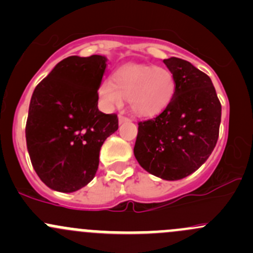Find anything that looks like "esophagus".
Masks as SVG:
<instances>
[{"label":"esophagus","mask_w":253,"mask_h":253,"mask_svg":"<svg viewBox=\"0 0 253 253\" xmlns=\"http://www.w3.org/2000/svg\"><path fill=\"white\" fill-rule=\"evenodd\" d=\"M127 121H128V119H127L126 116H124V115H120L119 116V124L120 125L125 124V122H127Z\"/></svg>","instance_id":"1"}]
</instances>
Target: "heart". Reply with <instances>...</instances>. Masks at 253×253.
<instances>
[{
	"label": "heart",
	"mask_w": 253,
	"mask_h": 253,
	"mask_svg": "<svg viewBox=\"0 0 253 253\" xmlns=\"http://www.w3.org/2000/svg\"><path fill=\"white\" fill-rule=\"evenodd\" d=\"M175 91V79L168 68L148 65H125L111 81H104L99 98L105 108H119L127 98L136 116L153 117L169 105Z\"/></svg>",
	"instance_id": "b5f03b06"
}]
</instances>
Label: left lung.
Returning <instances> with one entry per match:
<instances>
[{
	"label": "left lung",
	"instance_id": "8db88e82",
	"mask_svg": "<svg viewBox=\"0 0 253 253\" xmlns=\"http://www.w3.org/2000/svg\"><path fill=\"white\" fill-rule=\"evenodd\" d=\"M175 79L169 105L138 124L134 157L149 174L181 180L205 164L219 136L221 105L211 78L188 61L164 60Z\"/></svg>",
	"mask_w": 253,
	"mask_h": 253
}]
</instances>
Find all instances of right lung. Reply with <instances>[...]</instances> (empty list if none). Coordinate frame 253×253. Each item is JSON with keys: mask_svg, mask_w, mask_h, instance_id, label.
<instances>
[{"mask_svg": "<svg viewBox=\"0 0 253 253\" xmlns=\"http://www.w3.org/2000/svg\"><path fill=\"white\" fill-rule=\"evenodd\" d=\"M108 66L105 56H70L34 89L25 138L40 180L58 192L88 185L99 167L103 143L119 128L115 114L98 109V89Z\"/></svg>", "mask_w": 253, "mask_h": 253, "instance_id": "right-lung-1", "label": "right lung"}]
</instances>
